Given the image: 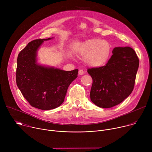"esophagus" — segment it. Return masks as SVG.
Returning a JSON list of instances; mask_svg holds the SVG:
<instances>
[{"instance_id":"obj_1","label":"esophagus","mask_w":152,"mask_h":152,"mask_svg":"<svg viewBox=\"0 0 152 152\" xmlns=\"http://www.w3.org/2000/svg\"><path fill=\"white\" fill-rule=\"evenodd\" d=\"M83 73H84V72H83V70H79V75H83Z\"/></svg>"}]
</instances>
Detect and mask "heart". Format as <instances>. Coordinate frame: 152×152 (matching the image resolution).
<instances>
[{
  "label": "heart",
  "mask_w": 152,
  "mask_h": 152,
  "mask_svg": "<svg viewBox=\"0 0 152 152\" xmlns=\"http://www.w3.org/2000/svg\"><path fill=\"white\" fill-rule=\"evenodd\" d=\"M76 52L83 56V61L87 66L97 68L102 67L109 61L112 46L105 39L92 38L83 41L77 45Z\"/></svg>",
  "instance_id": "b5f03b06"
}]
</instances>
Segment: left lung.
Masks as SVG:
<instances>
[{
    "label": "left lung",
    "instance_id": "1",
    "mask_svg": "<svg viewBox=\"0 0 152 152\" xmlns=\"http://www.w3.org/2000/svg\"><path fill=\"white\" fill-rule=\"evenodd\" d=\"M106 66L88 69L92 77L91 102L102 108L121 103L134 90L139 59L130 47H116Z\"/></svg>",
    "mask_w": 152,
    "mask_h": 152
}]
</instances>
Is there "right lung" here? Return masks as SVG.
<instances>
[{
    "label": "right lung",
    "instance_id": "right-lung-1",
    "mask_svg": "<svg viewBox=\"0 0 152 152\" xmlns=\"http://www.w3.org/2000/svg\"><path fill=\"white\" fill-rule=\"evenodd\" d=\"M35 39L17 57L16 83L29 104L41 110H50L64 101L70 83L77 77L78 70L64 71L37 62V53L44 42L52 39Z\"/></svg>",
    "mask_w": 152,
    "mask_h": 152
}]
</instances>
